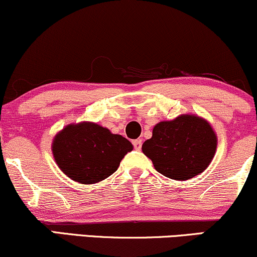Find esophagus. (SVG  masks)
Masks as SVG:
<instances>
[{
  "label": "esophagus",
  "instance_id": "esophagus-1",
  "mask_svg": "<svg viewBox=\"0 0 257 257\" xmlns=\"http://www.w3.org/2000/svg\"><path fill=\"white\" fill-rule=\"evenodd\" d=\"M133 145H134V148L136 149V151H140L142 147V140H140V139L134 140V141H133Z\"/></svg>",
  "mask_w": 257,
  "mask_h": 257
}]
</instances>
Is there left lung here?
Segmentation results:
<instances>
[{"label":"left lung","instance_id":"1","mask_svg":"<svg viewBox=\"0 0 257 257\" xmlns=\"http://www.w3.org/2000/svg\"><path fill=\"white\" fill-rule=\"evenodd\" d=\"M217 134L205 118L183 113L153 128L142 152L159 173L174 180H188L209 167L216 154Z\"/></svg>","mask_w":257,"mask_h":257}]
</instances>
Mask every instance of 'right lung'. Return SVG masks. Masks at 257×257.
I'll return each instance as SVG.
<instances>
[{"mask_svg":"<svg viewBox=\"0 0 257 257\" xmlns=\"http://www.w3.org/2000/svg\"><path fill=\"white\" fill-rule=\"evenodd\" d=\"M133 145L105 126L83 121L67 124L52 141V154L65 175L80 184H96L117 171Z\"/></svg>","mask_w":257,"mask_h":257,"instance_id":"obj_1","label":"right lung"}]
</instances>
